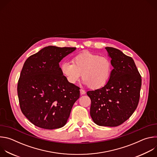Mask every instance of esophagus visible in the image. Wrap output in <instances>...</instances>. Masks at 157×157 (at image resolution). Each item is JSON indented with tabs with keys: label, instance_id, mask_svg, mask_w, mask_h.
<instances>
[{
	"label": "esophagus",
	"instance_id": "1",
	"mask_svg": "<svg viewBox=\"0 0 157 157\" xmlns=\"http://www.w3.org/2000/svg\"><path fill=\"white\" fill-rule=\"evenodd\" d=\"M85 93H86V92L84 90H83V89H80V94L81 95H84V94H85Z\"/></svg>",
	"mask_w": 157,
	"mask_h": 157
}]
</instances>
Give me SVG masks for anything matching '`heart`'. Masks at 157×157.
Returning <instances> with one entry per match:
<instances>
[{
    "instance_id": "obj_1",
    "label": "heart",
    "mask_w": 157,
    "mask_h": 157,
    "mask_svg": "<svg viewBox=\"0 0 157 157\" xmlns=\"http://www.w3.org/2000/svg\"><path fill=\"white\" fill-rule=\"evenodd\" d=\"M72 63L63 62L60 70L71 84H75L81 76L83 83L91 89H99L106 84L112 71L113 64L109 58L85 52L75 56Z\"/></svg>"
}]
</instances>
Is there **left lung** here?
<instances>
[{
    "instance_id": "8db88e82",
    "label": "left lung",
    "mask_w": 157,
    "mask_h": 157,
    "mask_svg": "<svg viewBox=\"0 0 157 157\" xmlns=\"http://www.w3.org/2000/svg\"><path fill=\"white\" fill-rule=\"evenodd\" d=\"M114 69L102 88L87 92L91 105L90 115L100 126L120 125L137 109L142 85L141 76L133 59L121 50L105 47Z\"/></svg>"
}]
</instances>
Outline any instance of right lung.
<instances>
[{
  "label": "right lung",
  "instance_id": "1",
  "mask_svg": "<svg viewBox=\"0 0 157 157\" xmlns=\"http://www.w3.org/2000/svg\"><path fill=\"white\" fill-rule=\"evenodd\" d=\"M76 49L48 46L25 61L17 93L22 113L33 125L51 130L66 124L79 98V87L66 80L59 63Z\"/></svg>",
  "mask_w": 157,
  "mask_h": 157
}]
</instances>
